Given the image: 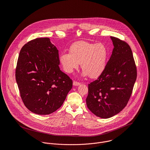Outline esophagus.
Wrapping results in <instances>:
<instances>
[{
	"label": "esophagus",
	"mask_w": 150,
	"mask_h": 150,
	"mask_svg": "<svg viewBox=\"0 0 150 150\" xmlns=\"http://www.w3.org/2000/svg\"><path fill=\"white\" fill-rule=\"evenodd\" d=\"M73 85H74V86H78V85H80V83L78 82H76V81H74L73 82Z\"/></svg>",
	"instance_id": "obj_1"
}]
</instances>
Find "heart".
Instances as JSON below:
<instances>
[{
    "mask_svg": "<svg viewBox=\"0 0 150 150\" xmlns=\"http://www.w3.org/2000/svg\"><path fill=\"white\" fill-rule=\"evenodd\" d=\"M108 50L102 43L77 41L69 48V53H63L59 60L63 70L68 74L78 68L81 63L82 76L98 77L104 71L108 57Z\"/></svg>",
    "mask_w": 150,
    "mask_h": 150,
    "instance_id": "obj_1",
    "label": "heart"
}]
</instances>
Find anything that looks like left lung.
<instances>
[{"instance_id": "obj_1", "label": "left lung", "mask_w": 150, "mask_h": 150, "mask_svg": "<svg viewBox=\"0 0 150 150\" xmlns=\"http://www.w3.org/2000/svg\"><path fill=\"white\" fill-rule=\"evenodd\" d=\"M114 48L98 79L88 84L86 103L96 116L110 118L126 105L137 79V68L131 47L126 42L110 37Z\"/></svg>"}]
</instances>
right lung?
<instances>
[{
	"label": "right lung",
	"instance_id": "obj_1",
	"mask_svg": "<svg viewBox=\"0 0 150 150\" xmlns=\"http://www.w3.org/2000/svg\"><path fill=\"white\" fill-rule=\"evenodd\" d=\"M59 51L49 38H38L21 49L15 77L26 108L38 115L60 108L72 88V81L59 68Z\"/></svg>",
	"mask_w": 150,
	"mask_h": 150
}]
</instances>
